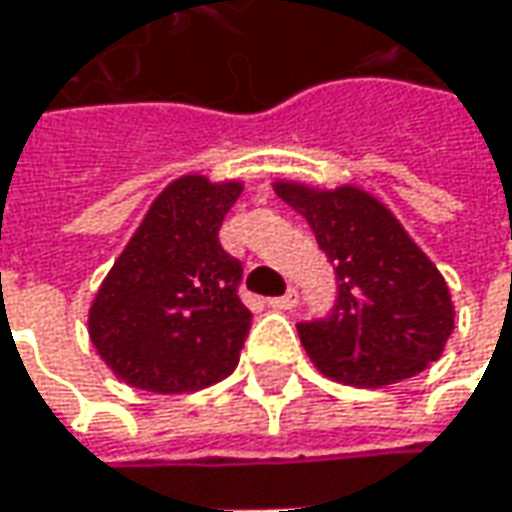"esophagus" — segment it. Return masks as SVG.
<instances>
[{"label": "esophagus", "instance_id": "34e87169", "mask_svg": "<svg viewBox=\"0 0 512 512\" xmlns=\"http://www.w3.org/2000/svg\"><path fill=\"white\" fill-rule=\"evenodd\" d=\"M269 306H272V309H280V311L294 309V306H297V291L289 289L286 294H283V297H272V300H269Z\"/></svg>", "mask_w": 512, "mask_h": 512}]
</instances>
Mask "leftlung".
I'll return each instance as SVG.
<instances>
[{
	"label": "left lung",
	"mask_w": 512,
	"mask_h": 512,
	"mask_svg": "<svg viewBox=\"0 0 512 512\" xmlns=\"http://www.w3.org/2000/svg\"><path fill=\"white\" fill-rule=\"evenodd\" d=\"M274 192L309 221L337 272L334 311L297 326L314 368L343 385L382 388L439 360L456 317L450 289L394 212L354 184L283 178Z\"/></svg>",
	"instance_id": "1"
}]
</instances>
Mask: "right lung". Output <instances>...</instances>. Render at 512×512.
Wrapping results in <instances>:
<instances>
[{
  "label": "right lung",
  "instance_id": "1",
  "mask_svg": "<svg viewBox=\"0 0 512 512\" xmlns=\"http://www.w3.org/2000/svg\"><path fill=\"white\" fill-rule=\"evenodd\" d=\"M243 181L189 172L150 203L87 311V334L115 377L152 394H189L226 379L252 311L240 263L218 240Z\"/></svg>",
  "mask_w": 512,
  "mask_h": 512
}]
</instances>
